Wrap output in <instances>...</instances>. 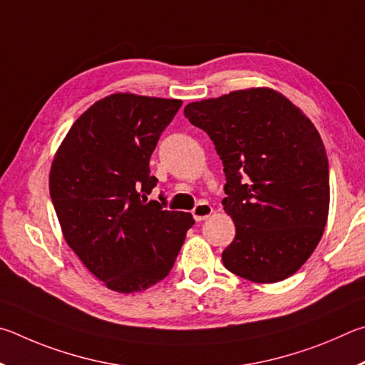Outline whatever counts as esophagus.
I'll return each mask as SVG.
<instances>
[{
  "label": "esophagus",
  "mask_w": 365,
  "mask_h": 365,
  "mask_svg": "<svg viewBox=\"0 0 365 365\" xmlns=\"http://www.w3.org/2000/svg\"><path fill=\"white\" fill-rule=\"evenodd\" d=\"M212 213H213V208L210 207L207 202H200V203H197L195 208L192 210V216H194V220H195V221H203V220H207L208 216H212Z\"/></svg>",
  "instance_id": "34e87169"
}]
</instances>
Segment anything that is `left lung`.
Instances as JSON below:
<instances>
[{"label":"left lung","instance_id":"1","mask_svg":"<svg viewBox=\"0 0 365 365\" xmlns=\"http://www.w3.org/2000/svg\"><path fill=\"white\" fill-rule=\"evenodd\" d=\"M184 115L205 131L225 165V212L235 237L227 271L257 284L295 274L329 216V160L312 121L271 88L190 102Z\"/></svg>","mask_w":365,"mask_h":365}]
</instances>
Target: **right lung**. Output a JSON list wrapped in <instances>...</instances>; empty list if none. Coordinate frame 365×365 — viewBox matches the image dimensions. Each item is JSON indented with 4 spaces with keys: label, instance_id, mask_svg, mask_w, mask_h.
<instances>
[{
    "label": "right lung",
    "instance_id": "right-lung-1",
    "mask_svg": "<svg viewBox=\"0 0 365 365\" xmlns=\"http://www.w3.org/2000/svg\"><path fill=\"white\" fill-rule=\"evenodd\" d=\"M182 101L117 93L75 121L57 149L49 194L63 239L88 271L118 293L168 276L194 225L190 213L147 202L149 160Z\"/></svg>",
    "mask_w": 365,
    "mask_h": 365
}]
</instances>
